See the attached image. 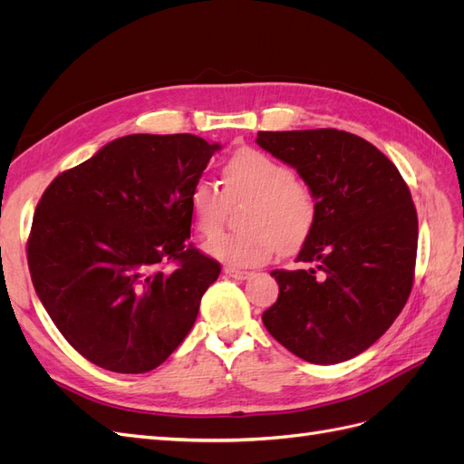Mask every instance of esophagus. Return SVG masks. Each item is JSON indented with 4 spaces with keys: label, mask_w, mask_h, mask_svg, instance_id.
I'll use <instances>...</instances> for the list:
<instances>
[{
    "label": "esophagus",
    "mask_w": 464,
    "mask_h": 464,
    "mask_svg": "<svg viewBox=\"0 0 464 464\" xmlns=\"http://www.w3.org/2000/svg\"><path fill=\"white\" fill-rule=\"evenodd\" d=\"M224 275L230 276V278H236V280H246V278H249V276H251V273H249V271L234 269V266H227V269H224Z\"/></svg>",
    "instance_id": "34e87169"
}]
</instances>
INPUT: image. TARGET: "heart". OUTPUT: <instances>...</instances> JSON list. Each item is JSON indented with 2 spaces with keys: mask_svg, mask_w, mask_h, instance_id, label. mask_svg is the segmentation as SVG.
<instances>
[{
  "mask_svg": "<svg viewBox=\"0 0 464 464\" xmlns=\"http://www.w3.org/2000/svg\"><path fill=\"white\" fill-rule=\"evenodd\" d=\"M224 189L210 179H198L189 191L195 228L213 236L227 217L228 203L249 199L244 230L218 234L207 244L213 257L234 266H256L275 249L296 251L310 237L317 220V199L292 168L257 149H242L224 166Z\"/></svg>",
  "mask_w": 464,
  "mask_h": 464,
  "instance_id": "heart-1",
  "label": "heart"
}]
</instances>
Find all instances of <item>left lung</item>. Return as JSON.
<instances>
[{"mask_svg":"<svg viewBox=\"0 0 464 464\" xmlns=\"http://www.w3.org/2000/svg\"><path fill=\"white\" fill-rule=\"evenodd\" d=\"M257 145L296 168L317 199L315 227L296 257L310 266L271 273L278 298L263 325L305 362H346L411 296L418 217L409 186L382 150L346 131H259Z\"/></svg>","mask_w":464,"mask_h":464,"instance_id":"obj_1","label":"left lung"}]
</instances>
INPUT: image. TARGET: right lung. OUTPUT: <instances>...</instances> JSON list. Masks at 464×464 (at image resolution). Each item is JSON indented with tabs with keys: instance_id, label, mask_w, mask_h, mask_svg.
<instances>
[{
	"instance_id": "right-lung-1",
	"label": "right lung",
	"mask_w": 464,
	"mask_h": 464,
	"mask_svg": "<svg viewBox=\"0 0 464 464\" xmlns=\"http://www.w3.org/2000/svg\"><path fill=\"white\" fill-rule=\"evenodd\" d=\"M218 149L191 133L125 135L42 193L26 244L33 285L96 366L150 372L191 331L220 263L188 244V198Z\"/></svg>"
}]
</instances>
